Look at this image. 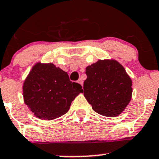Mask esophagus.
Instances as JSON below:
<instances>
[{"mask_svg":"<svg viewBox=\"0 0 159 159\" xmlns=\"http://www.w3.org/2000/svg\"><path fill=\"white\" fill-rule=\"evenodd\" d=\"M77 83H80V85H81L82 86H83V80H82V79H80L79 80H78L77 81Z\"/></svg>","mask_w":159,"mask_h":159,"instance_id":"1","label":"esophagus"}]
</instances>
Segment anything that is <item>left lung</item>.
I'll use <instances>...</instances> for the list:
<instances>
[{"mask_svg":"<svg viewBox=\"0 0 159 159\" xmlns=\"http://www.w3.org/2000/svg\"><path fill=\"white\" fill-rule=\"evenodd\" d=\"M85 98L93 111L106 117L122 113L132 97V80L115 60H99L86 69Z\"/></svg>","mask_w":159,"mask_h":159,"instance_id":"obj_1","label":"left lung"}]
</instances>
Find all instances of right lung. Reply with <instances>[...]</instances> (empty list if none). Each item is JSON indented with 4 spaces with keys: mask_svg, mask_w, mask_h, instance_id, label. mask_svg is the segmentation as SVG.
Instances as JSON below:
<instances>
[{
    "mask_svg": "<svg viewBox=\"0 0 159 159\" xmlns=\"http://www.w3.org/2000/svg\"><path fill=\"white\" fill-rule=\"evenodd\" d=\"M23 93L25 104L34 115L50 120L65 114L83 89L54 64L37 63L25 80Z\"/></svg>",
    "mask_w": 159,
    "mask_h": 159,
    "instance_id": "obj_1",
    "label": "right lung"
}]
</instances>
